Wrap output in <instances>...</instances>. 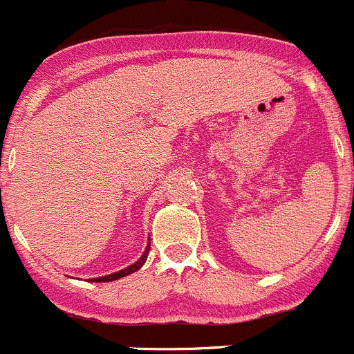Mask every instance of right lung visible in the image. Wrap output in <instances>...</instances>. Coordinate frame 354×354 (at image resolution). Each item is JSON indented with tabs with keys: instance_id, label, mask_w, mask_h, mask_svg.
I'll use <instances>...</instances> for the list:
<instances>
[{
	"instance_id": "add662e5",
	"label": "right lung",
	"mask_w": 354,
	"mask_h": 354,
	"mask_svg": "<svg viewBox=\"0 0 354 354\" xmlns=\"http://www.w3.org/2000/svg\"><path fill=\"white\" fill-rule=\"evenodd\" d=\"M149 246H151V243H148V246H146V250H145V253H142V257L139 258V260L136 261L134 265H131V267L124 268V270H120V272H115V274L104 275V277L89 279V281H93V282H111V281H117V279H120V277H125V275H129V274H134V272H138L139 268H141L142 265H145L146 258H148V254H149Z\"/></svg>"
}]
</instances>
